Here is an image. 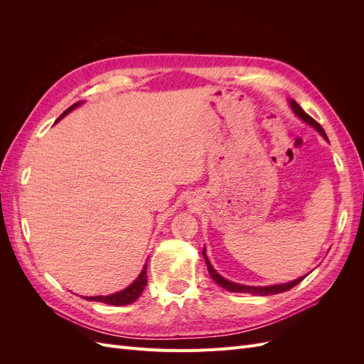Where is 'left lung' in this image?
<instances>
[{
  "label": "left lung",
  "mask_w": 364,
  "mask_h": 364,
  "mask_svg": "<svg viewBox=\"0 0 364 364\" xmlns=\"http://www.w3.org/2000/svg\"><path fill=\"white\" fill-rule=\"evenodd\" d=\"M290 106H291V109H293L294 114H296L297 117H301L304 121H306L308 124H311V126L318 132V134H321L325 139H328V138H326V134H325V130L322 129V126L318 124L314 118H311L310 115L305 114L304 109H302L299 105H297L294 100H291V102H290ZM202 255H203V258H205V261H206L208 272H209V274H211V278L215 281V284H218L220 287H223L225 290L232 291V293H250V294H259V296L278 294V293H282V291H287V290L293 289L294 285L299 284V282L306 277V274H305V277H302V278H299V279H294V281H291V282H289V284L270 285V287H249V285H241V284L230 282V281L225 279L223 277H220V274L213 269L211 262H209V259H208V257H206V253H205V249H203V252H202Z\"/></svg>",
  "instance_id": "1"
}]
</instances>
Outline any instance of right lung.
<instances>
[{
  "label": "right lung",
  "mask_w": 364,
  "mask_h": 364,
  "mask_svg": "<svg viewBox=\"0 0 364 364\" xmlns=\"http://www.w3.org/2000/svg\"><path fill=\"white\" fill-rule=\"evenodd\" d=\"M80 105V102L79 103H74L73 106H70L67 111H65L59 118H58V121L60 119V118H63L65 115H67L68 112H71L74 107H77ZM147 285V262H146V266H144V269L141 270V273H139V277L132 282L127 289H124L123 291H118V293H114V294H109V296H92V297H83V299H86V301H95V302H105V304H109V305H127V304H132V302H135L138 297L141 296V293H142V290H144V287Z\"/></svg>",
  "instance_id": "obj_1"
}]
</instances>
